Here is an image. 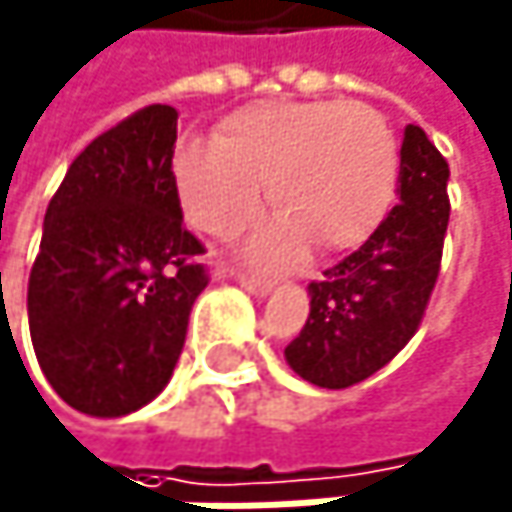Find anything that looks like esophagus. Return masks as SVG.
Masks as SVG:
<instances>
[{
    "label": "esophagus",
    "instance_id": "obj_1",
    "mask_svg": "<svg viewBox=\"0 0 512 512\" xmlns=\"http://www.w3.org/2000/svg\"><path fill=\"white\" fill-rule=\"evenodd\" d=\"M236 282H239L245 291H251L254 297H267V294L273 291V282H267V279H254V276H248V273H239Z\"/></svg>",
    "mask_w": 512,
    "mask_h": 512
}]
</instances>
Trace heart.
I'll return each instance as SVG.
<instances>
[{"label": "heart", "instance_id": "obj_1", "mask_svg": "<svg viewBox=\"0 0 512 512\" xmlns=\"http://www.w3.org/2000/svg\"><path fill=\"white\" fill-rule=\"evenodd\" d=\"M397 139L367 102H261L221 127V142H181L172 160L188 221L206 236H236L258 218L264 191L279 218L251 242L264 264H297L306 242L361 245L397 188Z\"/></svg>", "mask_w": 512, "mask_h": 512}]
</instances>
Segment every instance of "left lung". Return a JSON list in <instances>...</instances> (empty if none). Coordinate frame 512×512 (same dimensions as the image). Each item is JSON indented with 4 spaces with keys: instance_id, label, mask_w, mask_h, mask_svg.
<instances>
[{
    "instance_id": "1",
    "label": "left lung",
    "mask_w": 512,
    "mask_h": 512,
    "mask_svg": "<svg viewBox=\"0 0 512 512\" xmlns=\"http://www.w3.org/2000/svg\"><path fill=\"white\" fill-rule=\"evenodd\" d=\"M446 181V157L410 124L400 145L397 206L361 248L309 282V318L285 349L297 376L318 388H349L413 340L440 273Z\"/></svg>"
}]
</instances>
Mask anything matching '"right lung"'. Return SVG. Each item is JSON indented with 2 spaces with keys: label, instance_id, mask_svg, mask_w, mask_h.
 I'll list each match as a JSON object with an SVG mask.
<instances>
[{
  "label": "right lung",
  "instance_id": "right-lung-1",
  "mask_svg": "<svg viewBox=\"0 0 512 512\" xmlns=\"http://www.w3.org/2000/svg\"><path fill=\"white\" fill-rule=\"evenodd\" d=\"M178 112L145 105L96 136L45 212L26 291L39 367L69 407L99 419L154 400L209 285L172 172Z\"/></svg>",
  "mask_w": 512,
  "mask_h": 512
}]
</instances>
